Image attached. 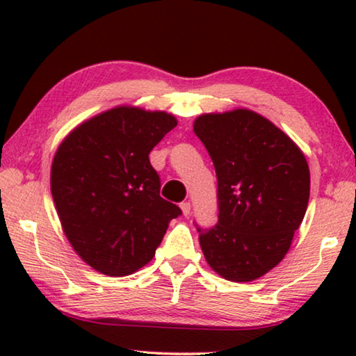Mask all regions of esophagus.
Listing matches in <instances>:
<instances>
[{
	"instance_id": "34e87169",
	"label": "esophagus",
	"mask_w": 356,
	"mask_h": 356,
	"mask_svg": "<svg viewBox=\"0 0 356 356\" xmlns=\"http://www.w3.org/2000/svg\"><path fill=\"white\" fill-rule=\"evenodd\" d=\"M179 207H181L184 217H188L189 213H191V204H189V202H181V206H179Z\"/></svg>"
}]
</instances>
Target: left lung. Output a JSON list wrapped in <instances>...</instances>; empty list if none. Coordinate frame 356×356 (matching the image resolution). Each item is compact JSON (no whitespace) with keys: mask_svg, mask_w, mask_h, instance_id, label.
Returning a JSON list of instances; mask_svg holds the SVG:
<instances>
[{"mask_svg":"<svg viewBox=\"0 0 356 356\" xmlns=\"http://www.w3.org/2000/svg\"><path fill=\"white\" fill-rule=\"evenodd\" d=\"M193 128L217 175L218 222L197 227L204 257L227 280L259 279L284 259L303 222L308 162L284 131L251 110L201 115Z\"/></svg>","mask_w":356,"mask_h":356,"instance_id":"1","label":"left lung"}]
</instances>
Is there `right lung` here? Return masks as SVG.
<instances>
[{"label": "right lung", "instance_id": "add662e5", "mask_svg": "<svg viewBox=\"0 0 356 356\" xmlns=\"http://www.w3.org/2000/svg\"><path fill=\"white\" fill-rule=\"evenodd\" d=\"M165 111L116 106L72 129L51 163L63 232L100 274L123 277L155 256L181 209L160 197L149 154L177 126Z\"/></svg>", "mask_w": 356, "mask_h": 356}]
</instances>
